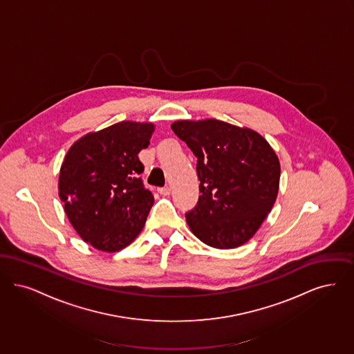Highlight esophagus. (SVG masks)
<instances>
[{
  "label": "esophagus",
  "instance_id": "1",
  "mask_svg": "<svg viewBox=\"0 0 354 354\" xmlns=\"http://www.w3.org/2000/svg\"><path fill=\"white\" fill-rule=\"evenodd\" d=\"M158 193H160V194H161V196H165V197H167V196H169V194H170L169 186H164V187H160V189H158Z\"/></svg>",
  "mask_w": 354,
  "mask_h": 354
}]
</instances>
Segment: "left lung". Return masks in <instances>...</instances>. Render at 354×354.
Masks as SVG:
<instances>
[{
  "mask_svg": "<svg viewBox=\"0 0 354 354\" xmlns=\"http://www.w3.org/2000/svg\"><path fill=\"white\" fill-rule=\"evenodd\" d=\"M171 129L197 157L201 196L185 214L190 230L207 246H242L277 201V153L258 132L216 119L180 120Z\"/></svg>",
  "mask_w": 354,
  "mask_h": 354,
  "instance_id": "obj_1",
  "label": "left lung"
}]
</instances>
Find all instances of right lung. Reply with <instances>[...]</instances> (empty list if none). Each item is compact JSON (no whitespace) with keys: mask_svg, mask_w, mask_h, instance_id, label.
<instances>
[{"mask_svg":"<svg viewBox=\"0 0 354 354\" xmlns=\"http://www.w3.org/2000/svg\"><path fill=\"white\" fill-rule=\"evenodd\" d=\"M152 123L122 122L79 138L59 173V197L79 236L115 252L131 245L153 206L140 174L138 152L149 145Z\"/></svg>","mask_w":354,"mask_h":354,"instance_id":"right-lung-1","label":"right lung"}]
</instances>
